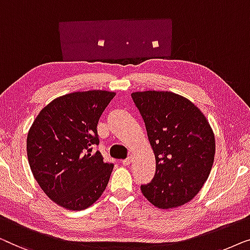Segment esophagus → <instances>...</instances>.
<instances>
[{"label": "esophagus", "mask_w": 250, "mask_h": 250, "mask_svg": "<svg viewBox=\"0 0 250 250\" xmlns=\"http://www.w3.org/2000/svg\"><path fill=\"white\" fill-rule=\"evenodd\" d=\"M132 156H130V157H128V159H125V160H124V161H121V163L122 164H124V165H125V167H126V165H130V164H131V162H132Z\"/></svg>", "instance_id": "1"}]
</instances>
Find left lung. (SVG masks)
<instances>
[{"mask_svg": "<svg viewBox=\"0 0 250 250\" xmlns=\"http://www.w3.org/2000/svg\"><path fill=\"white\" fill-rule=\"evenodd\" d=\"M131 97L156 160L153 180L140 186L143 195L162 209L185 205L209 175L215 155L213 130L199 108L180 95L147 90Z\"/></svg>", "mask_w": 250, "mask_h": 250, "instance_id": "left-lung-1", "label": "left lung"}]
</instances>
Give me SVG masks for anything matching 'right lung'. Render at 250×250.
I'll list each match as a JSON object with an SVG mask.
<instances>
[{
  "mask_svg": "<svg viewBox=\"0 0 250 250\" xmlns=\"http://www.w3.org/2000/svg\"><path fill=\"white\" fill-rule=\"evenodd\" d=\"M113 91L88 90L55 98L40 112L27 136L34 178L48 198L70 210L96 202L110 180L113 163L101 152L97 124Z\"/></svg>",
  "mask_w": 250,
  "mask_h": 250,
  "instance_id": "1",
  "label": "right lung"
}]
</instances>
